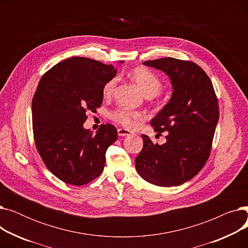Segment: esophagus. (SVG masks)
Returning a JSON list of instances; mask_svg holds the SVG:
<instances>
[{
    "instance_id": "esophagus-1",
    "label": "esophagus",
    "mask_w": 248,
    "mask_h": 248,
    "mask_svg": "<svg viewBox=\"0 0 248 248\" xmlns=\"http://www.w3.org/2000/svg\"><path fill=\"white\" fill-rule=\"evenodd\" d=\"M117 134H119V136L120 137H124V136H128V135H131L132 134V132L131 131H128V129H126V128H119L117 129Z\"/></svg>"
}]
</instances>
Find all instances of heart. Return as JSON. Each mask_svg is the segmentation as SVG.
<instances>
[{
    "mask_svg": "<svg viewBox=\"0 0 248 248\" xmlns=\"http://www.w3.org/2000/svg\"><path fill=\"white\" fill-rule=\"evenodd\" d=\"M131 76L139 87L141 89L145 95H158L162 89L163 83L160 78L151 70L145 67H137L131 72ZM116 84V78H111L102 87V95L106 98H109L112 93ZM110 119L127 128L136 127L140 122L145 120V113L138 110H132L128 108H116L109 112Z\"/></svg>",
    "mask_w": 248,
    "mask_h": 248,
    "instance_id": "obj_1",
    "label": "heart"
}]
</instances>
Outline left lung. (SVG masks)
<instances>
[{"label":"left lung","instance_id":"obj_1","mask_svg":"<svg viewBox=\"0 0 248 248\" xmlns=\"http://www.w3.org/2000/svg\"><path fill=\"white\" fill-rule=\"evenodd\" d=\"M170 78L171 99L151 121L155 132H168L163 145L141 135L136 158L141 178L161 187L179 186L196 176L210 155L219 119L218 99L210 78L196 63L172 57L145 61Z\"/></svg>","mask_w":248,"mask_h":248}]
</instances>
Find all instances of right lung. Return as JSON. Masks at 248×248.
Segmentation results:
<instances>
[{"label": "right lung", "instance_id": "add662e5", "mask_svg": "<svg viewBox=\"0 0 248 248\" xmlns=\"http://www.w3.org/2000/svg\"><path fill=\"white\" fill-rule=\"evenodd\" d=\"M115 74L112 65L72 57L56 64L38 83L32 100L35 145L48 170L65 183L82 186L103 171L116 128L101 124L93 135L83 124L88 110L100 108L102 87Z\"/></svg>", "mask_w": 248, "mask_h": 248}]
</instances>
